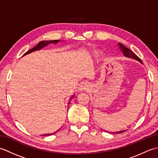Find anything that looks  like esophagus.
Segmentation results:
<instances>
[{
	"instance_id": "esophagus-1",
	"label": "esophagus",
	"mask_w": 158,
	"mask_h": 158,
	"mask_svg": "<svg viewBox=\"0 0 158 158\" xmlns=\"http://www.w3.org/2000/svg\"><path fill=\"white\" fill-rule=\"evenodd\" d=\"M88 88H89V85L87 83L83 82V83H81V85H79V89L80 91H85V90L88 89Z\"/></svg>"
}]
</instances>
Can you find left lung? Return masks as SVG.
<instances>
[{"label":"left lung","instance_id":"left-lung-1","mask_svg":"<svg viewBox=\"0 0 158 158\" xmlns=\"http://www.w3.org/2000/svg\"><path fill=\"white\" fill-rule=\"evenodd\" d=\"M118 46L119 47V49H121V51L122 52L123 54L127 58H134L136 60H138L139 62H140V63H142L141 60H140L138 56H137L135 53H134L132 51H131L130 49H128L126 47L124 46L123 45L121 44V43H118ZM126 130H122V131H119V132H111V133H115V134H119V133H122L123 132H126Z\"/></svg>","mask_w":158,"mask_h":158}]
</instances>
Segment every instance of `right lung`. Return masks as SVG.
<instances>
[{"label":"right lung","instance_id":"1","mask_svg":"<svg viewBox=\"0 0 158 158\" xmlns=\"http://www.w3.org/2000/svg\"><path fill=\"white\" fill-rule=\"evenodd\" d=\"M60 41V40H52V41H41V42H39V43H38V45H36L35 47H34V48H32L31 49H30L29 51H28L27 52H26V53H24V54H23V56L28 54V53H31V52H32L37 51V50L41 49L43 48H44V47L47 46L48 44H51V43H58ZM73 96H74V95H73V96L71 97V98H70V100H71V99L73 98ZM69 103H70V102H69ZM58 131H59V130H58ZM58 131H56V132H55L54 133H52V134H45V135H43V136H50V135H53V134L56 133L57 132H58Z\"/></svg>","mask_w":158,"mask_h":158}]
</instances>
